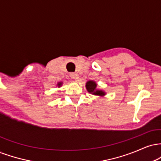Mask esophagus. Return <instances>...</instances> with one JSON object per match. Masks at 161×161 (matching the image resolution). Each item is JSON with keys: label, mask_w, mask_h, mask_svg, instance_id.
<instances>
[{"label": "esophagus", "mask_w": 161, "mask_h": 161, "mask_svg": "<svg viewBox=\"0 0 161 161\" xmlns=\"http://www.w3.org/2000/svg\"><path fill=\"white\" fill-rule=\"evenodd\" d=\"M70 77L74 80H77L79 79V75L76 73H70Z\"/></svg>", "instance_id": "obj_1"}]
</instances>
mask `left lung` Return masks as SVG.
Returning <instances> with one entry per match:
<instances>
[{
	"label": "left lung",
	"mask_w": 161,
	"mask_h": 161,
	"mask_svg": "<svg viewBox=\"0 0 161 161\" xmlns=\"http://www.w3.org/2000/svg\"><path fill=\"white\" fill-rule=\"evenodd\" d=\"M97 83L93 80L88 81L86 84V88L88 93L94 95L100 96V97H104V96L106 95V92H105L104 90L97 88Z\"/></svg>",
	"instance_id": "obj_1"
}]
</instances>
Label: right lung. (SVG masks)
Segmentation results:
<instances>
[{"label":"right lung","mask_w":161,"mask_h":161,"mask_svg":"<svg viewBox=\"0 0 161 161\" xmlns=\"http://www.w3.org/2000/svg\"><path fill=\"white\" fill-rule=\"evenodd\" d=\"M62 85H63V82H59L57 84V86L58 87V88H60V87H61Z\"/></svg>","instance_id":"1"}]
</instances>
